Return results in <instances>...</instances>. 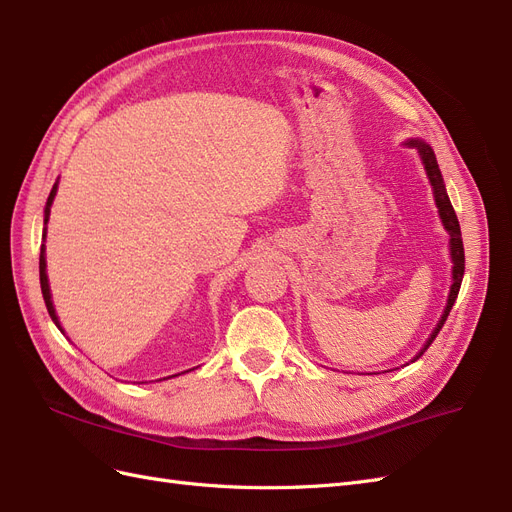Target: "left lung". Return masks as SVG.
Here are the masks:
<instances>
[{
  "label": "left lung",
  "instance_id": "1",
  "mask_svg": "<svg viewBox=\"0 0 512 512\" xmlns=\"http://www.w3.org/2000/svg\"><path fill=\"white\" fill-rule=\"evenodd\" d=\"M406 145L410 147H416L418 153H421L423 158V164L427 168V175H429V181L433 185V194H436V205L440 209V218H442V224L444 228L448 230V235H451V256H453V286H451V294H448V303H446V309L444 314L438 322L436 331L431 333L429 342L425 344V348L421 350V354L431 346L433 339H436V335L440 333V329L444 327V322L448 318V314H451V307L457 299L459 294V288H461V280H463V269H466V256H463V241H461V228H459V220H457V213L451 205V200H448L446 196V190H444V181H442V175H440V168H438V162H436V153H433V149L429 145H425L423 141H408ZM418 354V356H421ZM416 356V359H418Z\"/></svg>",
  "mask_w": 512,
  "mask_h": 512
}]
</instances>
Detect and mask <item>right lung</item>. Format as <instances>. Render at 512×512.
<instances>
[{"label": "right lung", "mask_w": 512, "mask_h": 512, "mask_svg": "<svg viewBox=\"0 0 512 512\" xmlns=\"http://www.w3.org/2000/svg\"><path fill=\"white\" fill-rule=\"evenodd\" d=\"M55 192H57V183L53 185V190L49 194V200H46V209H44V224L49 222V211H51V205H53V198H55ZM40 288H42V297H44V303H46V309H49V316L53 318V322L59 327L57 322V316H55V307H53V301H51V290H49V277H46V260H44V245L40 247ZM61 329V327H59Z\"/></svg>", "instance_id": "add662e5"}]
</instances>
